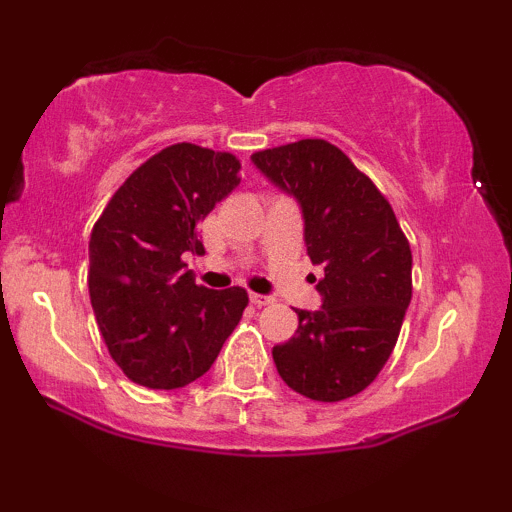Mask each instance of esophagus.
I'll return each instance as SVG.
<instances>
[{
  "mask_svg": "<svg viewBox=\"0 0 512 512\" xmlns=\"http://www.w3.org/2000/svg\"><path fill=\"white\" fill-rule=\"evenodd\" d=\"M274 298L272 296H262V293H250V303L252 305H267V303H272Z\"/></svg>",
  "mask_w": 512,
  "mask_h": 512,
  "instance_id": "obj_1",
  "label": "esophagus"
}]
</instances>
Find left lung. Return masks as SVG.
<instances>
[{
	"instance_id": "1",
	"label": "left lung",
	"mask_w": 512,
	"mask_h": 512,
	"mask_svg": "<svg viewBox=\"0 0 512 512\" xmlns=\"http://www.w3.org/2000/svg\"><path fill=\"white\" fill-rule=\"evenodd\" d=\"M301 207L322 305L296 310L298 330L272 349L291 390L315 402L354 397L378 378L411 301V250L390 202L344 151L301 139L250 156Z\"/></svg>"
}]
</instances>
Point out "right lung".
Returning <instances> with one entry per match:
<instances>
[{"mask_svg": "<svg viewBox=\"0 0 512 512\" xmlns=\"http://www.w3.org/2000/svg\"><path fill=\"white\" fill-rule=\"evenodd\" d=\"M233 154L173 144L115 192L88 240V293L110 356L132 383L175 390L214 366L248 305L240 286H197L185 255L197 226L238 185Z\"/></svg>", "mask_w": 512, "mask_h": 512, "instance_id": "right-lung-1", "label": "right lung"}]
</instances>
